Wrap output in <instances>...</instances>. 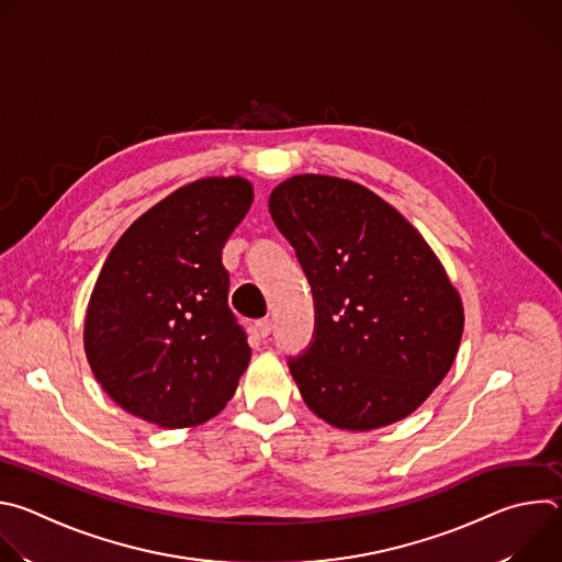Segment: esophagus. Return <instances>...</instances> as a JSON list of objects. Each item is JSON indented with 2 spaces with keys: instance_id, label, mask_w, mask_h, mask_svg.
Returning a JSON list of instances; mask_svg holds the SVG:
<instances>
[{
  "instance_id": "1",
  "label": "esophagus",
  "mask_w": 562,
  "mask_h": 562,
  "mask_svg": "<svg viewBox=\"0 0 562 562\" xmlns=\"http://www.w3.org/2000/svg\"><path fill=\"white\" fill-rule=\"evenodd\" d=\"M256 331H258V336H262V338L271 336V331H273L271 317H262V319H258V323H256Z\"/></svg>"
}]
</instances>
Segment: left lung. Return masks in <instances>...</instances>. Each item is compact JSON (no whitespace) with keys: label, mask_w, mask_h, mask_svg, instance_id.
Segmentation results:
<instances>
[{"label":"left lung","mask_w":562,"mask_h":562,"mask_svg":"<svg viewBox=\"0 0 562 562\" xmlns=\"http://www.w3.org/2000/svg\"><path fill=\"white\" fill-rule=\"evenodd\" d=\"M308 280L315 327L289 358L306 407L369 431L416 412L453 364L462 304L423 235L369 189L295 176L269 200Z\"/></svg>","instance_id":"left-lung-1"}]
</instances>
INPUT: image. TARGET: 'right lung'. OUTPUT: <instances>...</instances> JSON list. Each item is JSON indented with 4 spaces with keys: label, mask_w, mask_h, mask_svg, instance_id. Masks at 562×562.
Instances as JSON below:
<instances>
[{
    "label": "right lung",
    "mask_w": 562,
    "mask_h": 562,
    "mask_svg": "<svg viewBox=\"0 0 562 562\" xmlns=\"http://www.w3.org/2000/svg\"><path fill=\"white\" fill-rule=\"evenodd\" d=\"M251 202L243 178L198 180L139 215L111 249L85 349L128 414L176 429L209 420L231 400L251 347L228 308L222 249Z\"/></svg>",
    "instance_id": "1"
}]
</instances>
